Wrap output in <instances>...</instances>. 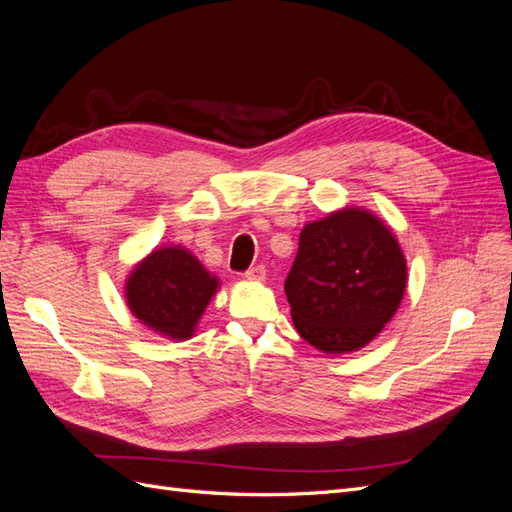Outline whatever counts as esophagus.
<instances>
[{
    "label": "esophagus",
    "instance_id": "esophagus-1",
    "mask_svg": "<svg viewBox=\"0 0 512 512\" xmlns=\"http://www.w3.org/2000/svg\"><path fill=\"white\" fill-rule=\"evenodd\" d=\"M245 277H247V280H252V282H262L267 277V269H265V265H256L245 273Z\"/></svg>",
    "mask_w": 512,
    "mask_h": 512
}]
</instances>
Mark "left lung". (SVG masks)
<instances>
[{
	"label": "left lung",
	"mask_w": 512,
	"mask_h": 512,
	"mask_svg": "<svg viewBox=\"0 0 512 512\" xmlns=\"http://www.w3.org/2000/svg\"><path fill=\"white\" fill-rule=\"evenodd\" d=\"M393 232L363 209L307 224L286 277L292 322L322 352L359 350L393 318L408 280Z\"/></svg>",
	"instance_id": "obj_1"
}]
</instances>
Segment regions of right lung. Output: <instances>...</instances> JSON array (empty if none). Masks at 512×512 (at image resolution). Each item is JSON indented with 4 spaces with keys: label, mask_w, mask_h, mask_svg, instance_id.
Masks as SVG:
<instances>
[{
    "label": "right lung",
    "mask_w": 512,
    "mask_h": 512,
    "mask_svg": "<svg viewBox=\"0 0 512 512\" xmlns=\"http://www.w3.org/2000/svg\"><path fill=\"white\" fill-rule=\"evenodd\" d=\"M218 286V277L209 275L188 250L162 247L130 273L126 299L132 314L149 329L188 339Z\"/></svg>",
    "instance_id": "right-lung-1"
}]
</instances>
